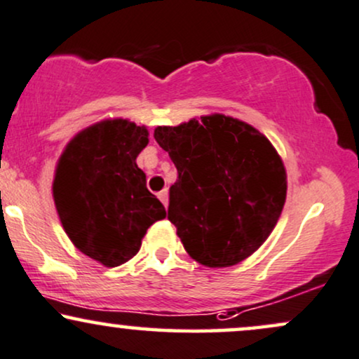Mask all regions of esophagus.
I'll list each match as a JSON object with an SVG mask.
<instances>
[{"label":"esophagus","mask_w":359,"mask_h":359,"mask_svg":"<svg viewBox=\"0 0 359 359\" xmlns=\"http://www.w3.org/2000/svg\"><path fill=\"white\" fill-rule=\"evenodd\" d=\"M158 198H161V202L163 205H165V207L168 205V191H167V189H163L162 192H158Z\"/></svg>","instance_id":"1"}]
</instances>
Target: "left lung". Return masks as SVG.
I'll use <instances>...</instances> for the list:
<instances>
[{
  "instance_id": "left-lung-1",
  "label": "left lung",
  "mask_w": 359,
  "mask_h": 359,
  "mask_svg": "<svg viewBox=\"0 0 359 359\" xmlns=\"http://www.w3.org/2000/svg\"><path fill=\"white\" fill-rule=\"evenodd\" d=\"M154 137L179 172L168 221L189 256L207 267L252 256L286 202V168L269 138L222 114L157 127Z\"/></svg>"
}]
</instances>
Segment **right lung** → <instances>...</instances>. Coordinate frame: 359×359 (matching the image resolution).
<instances>
[{"label": "right lung", "mask_w": 359, "mask_h": 359, "mask_svg": "<svg viewBox=\"0 0 359 359\" xmlns=\"http://www.w3.org/2000/svg\"><path fill=\"white\" fill-rule=\"evenodd\" d=\"M147 144L145 125L107 118L76 133L56 162L60 222L76 249L105 267L130 261L147 229L165 217L135 162Z\"/></svg>", "instance_id": "right-lung-1"}]
</instances>
